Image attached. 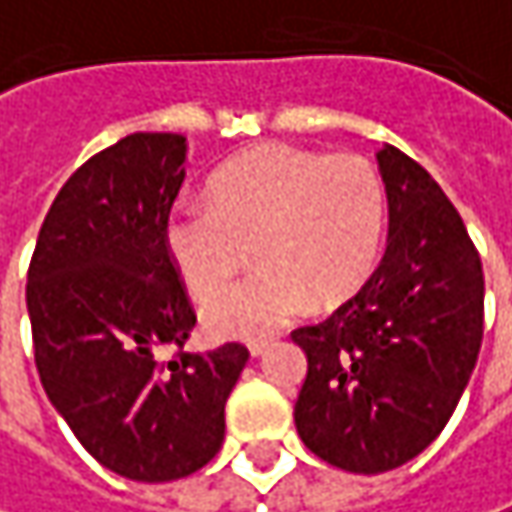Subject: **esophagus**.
Instances as JSON below:
<instances>
[{"mask_svg": "<svg viewBox=\"0 0 512 512\" xmlns=\"http://www.w3.org/2000/svg\"><path fill=\"white\" fill-rule=\"evenodd\" d=\"M268 347H271V341H268V338H265V341H250V344H247V349H250V355H253V358L265 355V349Z\"/></svg>", "mask_w": 512, "mask_h": 512, "instance_id": "34e87169", "label": "esophagus"}]
</instances>
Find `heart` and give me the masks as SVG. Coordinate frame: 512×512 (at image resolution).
I'll return each instance as SVG.
<instances>
[{
	"instance_id": "obj_1",
	"label": "heart",
	"mask_w": 512,
	"mask_h": 512,
	"mask_svg": "<svg viewBox=\"0 0 512 512\" xmlns=\"http://www.w3.org/2000/svg\"><path fill=\"white\" fill-rule=\"evenodd\" d=\"M384 183L361 154L259 145L215 171L209 201L165 221V250L186 291L209 297L247 265L259 271L203 306L215 338H259L355 294L379 262Z\"/></svg>"
}]
</instances>
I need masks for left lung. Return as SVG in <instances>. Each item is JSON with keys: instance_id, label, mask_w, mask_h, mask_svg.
Masks as SVG:
<instances>
[{"instance_id": "left-lung-1", "label": "left lung", "mask_w": 512, "mask_h": 512, "mask_svg": "<svg viewBox=\"0 0 512 512\" xmlns=\"http://www.w3.org/2000/svg\"><path fill=\"white\" fill-rule=\"evenodd\" d=\"M382 265L329 320L294 329L309 376L300 440L326 463L379 475L425 452L455 414L484 335L481 256L437 180L393 145Z\"/></svg>"}]
</instances>
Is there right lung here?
Returning a JSON list of instances; mask_svg holds the SVG:
<instances>
[{"mask_svg": "<svg viewBox=\"0 0 512 512\" xmlns=\"http://www.w3.org/2000/svg\"><path fill=\"white\" fill-rule=\"evenodd\" d=\"M186 154L180 133H130L87 160L40 227L25 288L49 402L104 469L142 484L186 478L218 455L250 358L241 344L183 349L195 311L165 221Z\"/></svg>", "mask_w": 512, "mask_h": 512, "instance_id": "add662e5", "label": "right lung"}]
</instances>
